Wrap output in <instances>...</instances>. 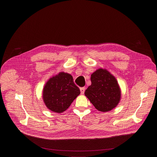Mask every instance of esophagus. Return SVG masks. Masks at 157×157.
Masks as SVG:
<instances>
[{"mask_svg": "<svg viewBox=\"0 0 157 157\" xmlns=\"http://www.w3.org/2000/svg\"><path fill=\"white\" fill-rule=\"evenodd\" d=\"M80 91H81V94H83L84 93V91H85V87H81L80 88Z\"/></svg>", "mask_w": 157, "mask_h": 157, "instance_id": "1", "label": "esophagus"}]
</instances>
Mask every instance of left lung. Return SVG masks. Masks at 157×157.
<instances>
[{
    "label": "left lung",
    "instance_id": "8db88e82",
    "mask_svg": "<svg viewBox=\"0 0 157 157\" xmlns=\"http://www.w3.org/2000/svg\"><path fill=\"white\" fill-rule=\"evenodd\" d=\"M91 81L84 94L95 108L105 113L116 107L121 98L116 78L107 70L99 68L91 75Z\"/></svg>",
    "mask_w": 157,
    "mask_h": 157
}]
</instances>
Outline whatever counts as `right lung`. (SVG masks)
I'll use <instances>...</instances> for the list:
<instances>
[{
    "instance_id": "1",
    "label": "right lung",
    "mask_w": 157,
    "mask_h": 157,
    "mask_svg": "<svg viewBox=\"0 0 157 157\" xmlns=\"http://www.w3.org/2000/svg\"><path fill=\"white\" fill-rule=\"evenodd\" d=\"M79 87L74 83L73 76L60 72L51 77L43 89V100L47 107L56 113L68 109L80 94Z\"/></svg>"
}]
</instances>
